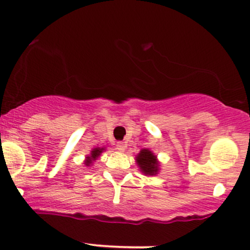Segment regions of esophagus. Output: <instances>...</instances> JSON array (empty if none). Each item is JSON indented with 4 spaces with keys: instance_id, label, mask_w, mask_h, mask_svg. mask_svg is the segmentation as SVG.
<instances>
[{
    "instance_id": "1",
    "label": "esophagus",
    "mask_w": 250,
    "mask_h": 250,
    "mask_svg": "<svg viewBox=\"0 0 250 250\" xmlns=\"http://www.w3.org/2000/svg\"><path fill=\"white\" fill-rule=\"evenodd\" d=\"M125 148H127V145L125 142H117L116 143V149L119 151H125Z\"/></svg>"
}]
</instances>
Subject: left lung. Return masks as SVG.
Instances as JSON below:
<instances>
[{
  "label": "left lung",
  "mask_w": 250,
  "mask_h": 250,
  "mask_svg": "<svg viewBox=\"0 0 250 250\" xmlns=\"http://www.w3.org/2000/svg\"><path fill=\"white\" fill-rule=\"evenodd\" d=\"M136 165L139 167L140 171L146 176H154L157 175L160 171V161L157 160V156L150 149H141L140 153L135 157Z\"/></svg>",
  "instance_id": "1"
}]
</instances>
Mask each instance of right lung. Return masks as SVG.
Returning a JSON list of instances; mask_svg holds the SVG:
<instances>
[{
    "instance_id": "obj_1",
    "label": "right lung",
    "mask_w": 250,
    "mask_h": 250,
    "mask_svg": "<svg viewBox=\"0 0 250 250\" xmlns=\"http://www.w3.org/2000/svg\"><path fill=\"white\" fill-rule=\"evenodd\" d=\"M105 150L104 147H96V148H93L91 149L90 154L87 155L85 156V160H84V165L87 166V167H90V166H93V163L96 161L97 159L100 157V155H101L103 151Z\"/></svg>"
}]
</instances>
